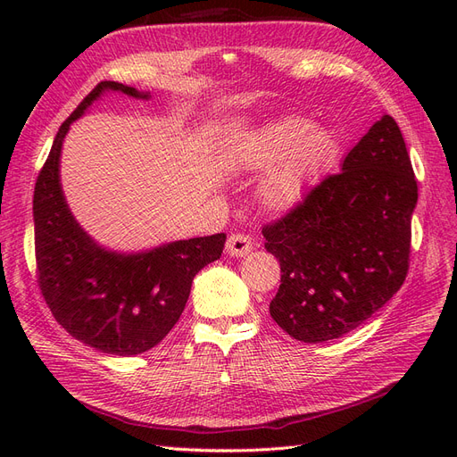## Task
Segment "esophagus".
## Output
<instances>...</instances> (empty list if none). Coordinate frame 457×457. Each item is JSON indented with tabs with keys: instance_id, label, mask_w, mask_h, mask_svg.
Wrapping results in <instances>:
<instances>
[{
	"instance_id": "obj_1",
	"label": "esophagus",
	"mask_w": 457,
	"mask_h": 457,
	"mask_svg": "<svg viewBox=\"0 0 457 457\" xmlns=\"http://www.w3.org/2000/svg\"><path fill=\"white\" fill-rule=\"evenodd\" d=\"M225 250L232 257H245L253 250V244H252V238L245 237V234H232V237H228L227 240Z\"/></svg>"
}]
</instances>
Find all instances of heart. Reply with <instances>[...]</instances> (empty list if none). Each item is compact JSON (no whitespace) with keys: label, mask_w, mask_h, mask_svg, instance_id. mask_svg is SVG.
<instances>
[{"label":"heart","mask_w":457,"mask_h":457,"mask_svg":"<svg viewBox=\"0 0 457 457\" xmlns=\"http://www.w3.org/2000/svg\"><path fill=\"white\" fill-rule=\"evenodd\" d=\"M339 152L336 133L309 118L287 114L240 133L230 145L237 168L265 171L257 185L259 202L270 212L286 213L307 200L331 168Z\"/></svg>","instance_id":"heart-1"}]
</instances>
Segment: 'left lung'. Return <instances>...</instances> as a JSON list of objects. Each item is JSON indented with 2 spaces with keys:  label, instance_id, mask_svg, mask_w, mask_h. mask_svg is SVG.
I'll list each match as a JSON object with an SVG mask.
<instances>
[{
  "label": "left lung",
  "instance_id": "1",
  "mask_svg": "<svg viewBox=\"0 0 457 457\" xmlns=\"http://www.w3.org/2000/svg\"><path fill=\"white\" fill-rule=\"evenodd\" d=\"M416 204L404 137L385 114L337 175L262 228L282 270L269 307L272 320L303 343L337 339L366 322L406 278Z\"/></svg>",
  "mask_w": 457,
  "mask_h": 457
}]
</instances>
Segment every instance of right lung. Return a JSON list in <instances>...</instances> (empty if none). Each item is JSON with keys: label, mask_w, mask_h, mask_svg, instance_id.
<instances>
[{"label": "right lung", "mask_w": 457, "mask_h": 457, "mask_svg": "<svg viewBox=\"0 0 457 457\" xmlns=\"http://www.w3.org/2000/svg\"><path fill=\"white\" fill-rule=\"evenodd\" d=\"M104 93L148 101L150 93L101 81L54 137L34 190L37 282L57 322L78 341L116 356L141 354L183 314L195 276L223 253L225 234L141 252L101 245L72 215L61 185V154L72 123Z\"/></svg>", "instance_id": "right-lung-1"}]
</instances>
